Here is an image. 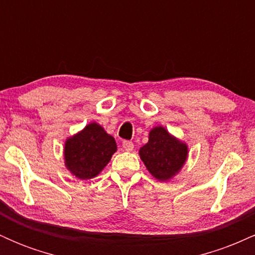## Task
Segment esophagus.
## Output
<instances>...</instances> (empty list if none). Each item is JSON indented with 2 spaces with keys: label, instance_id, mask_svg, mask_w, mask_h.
<instances>
[{
  "label": "esophagus",
  "instance_id": "1",
  "mask_svg": "<svg viewBox=\"0 0 255 255\" xmlns=\"http://www.w3.org/2000/svg\"><path fill=\"white\" fill-rule=\"evenodd\" d=\"M122 146H124L125 150L128 151V152L133 151V148H134V144H133V142L128 141V140H126V141L122 142Z\"/></svg>",
  "mask_w": 255,
  "mask_h": 255
}]
</instances>
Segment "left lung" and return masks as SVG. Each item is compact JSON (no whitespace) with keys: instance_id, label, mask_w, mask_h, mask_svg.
I'll return each instance as SVG.
<instances>
[{"instance_id":"8db88e82","label":"left lung","mask_w":255,"mask_h":255,"mask_svg":"<svg viewBox=\"0 0 255 255\" xmlns=\"http://www.w3.org/2000/svg\"><path fill=\"white\" fill-rule=\"evenodd\" d=\"M139 156L152 176L159 181H169L186 163L188 146L164 127L157 126L150 130L147 144L140 147Z\"/></svg>"}]
</instances>
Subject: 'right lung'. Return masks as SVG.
<instances>
[{
  "label": "right lung",
  "instance_id": "add662e5",
  "mask_svg": "<svg viewBox=\"0 0 255 255\" xmlns=\"http://www.w3.org/2000/svg\"><path fill=\"white\" fill-rule=\"evenodd\" d=\"M118 151L115 139L101 125L91 122L64 142V165L80 180L96 177Z\"/></svg>",
  "mask_w": 255,
  "mask_h": 255
}]
</instances>
